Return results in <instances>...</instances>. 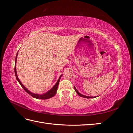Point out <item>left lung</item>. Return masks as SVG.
Masks as SVG:
<instances>
[{"instance_id": "obj_1", "label": "left lung", "mask_w": 133, "mask_h": 133, "mask_svg": "<svg viewBox=\"0 0 133 133\" xmlns=\"http://www.w3.org/2000/svg\"><path fill=\"white\" fill-rule=\"evenodd\" d=\"M74 89L76 91V93H77L78 94V95H79L80 96H81V97H83V98H87V99H89V98H95L96 97H97V96H86V95H84L82 94H80V92L77 90V89H76V88L75 87H74Z\"/></svg>"}]
</instances>
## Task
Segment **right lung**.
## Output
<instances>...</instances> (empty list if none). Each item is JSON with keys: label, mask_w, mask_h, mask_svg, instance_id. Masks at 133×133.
<instances>
[{"label": "right lung", "mask_w": 133, "mask_h": 133, "mask_svg": "<svg viewBox=\"0 0 133 133\" xmlns=\"http://www.w3.org/2000/svg\"><path fill=\"white\" fill-rule=\"evenodd\" d=\"M18 54V51L17 52V55H16L15 59L14 71H15V74L16 78H17V80H18V82L19 83V84H21V85L22 86V87L25 90V91L26 92H28V94H29V95H30L31 96H33V98H36V99H49L50 98L53 97V96L56 94V92H57V89H58V85H59V81H60V78H61V76H62V74L60 76V77H59V79L58 80L57 82L56 83V84L54 85V87L52 88L51 89H50L49 91H48L47 92H46L45 93L43 94H38L33 93V92H31V91H30L29 90L27 89L26 88H25L23 84L21 83V80H20L18 78V76L17 73V69H16V63H17Z\"/></svg>", "instance_id": "obj_1"}]
</instances>
